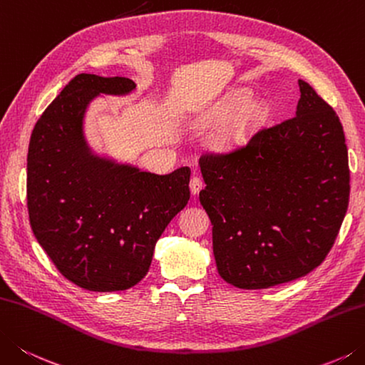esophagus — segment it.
I'll list each match as a JSON object with an SVG mask.
<instances>
[{"mask_svg": "<svg viewBox=\"0 0 365 365\" xmlns=\"http://www.w3.org/2000/svg\"><path fill=\"white\" fill-rule=\"evenodd\" d=\"M189 187H190L192 195H198V192H200V190L203 189V181H202V178H200V176H192Z\"/></svg>", "mask_w": 365, "mask_h": 365, "instance_id": "1", "label": "esophagus"}]
</instances>
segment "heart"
Listing matches in <instances>:
<instances>
[{
  "label": "heart",
  "instance_id": "b5f03b06",
  "mask_svg": "<svg viewBox=\"0 0 365 365\" xmlns=\"http://www.w3.org/2000/svg\"><path fill=\"white\" fill-rule=\"evenodd\" d=\"M251 91L238 88L227 95L206 115V122L221 123L225 122L215 138V148L219 150H233L250 138L252 130L265 114V105L260 100H254Z\"/></svg>",
  "mask_w": 365,
  "mask_h": 365
}]
</instances>
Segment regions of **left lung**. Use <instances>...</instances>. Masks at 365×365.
<instances>
[{"mask_svg": "<svg viewBox=\"0 0 365 365\" xmlns=\"http://www.w3.org/2000/svg\"><path fill=\"white\" fill-rule=\"evenodd\" d=\"M292 119L246 148L202 157L200 203L217 272L240 289H265L314 270L336 238L349 198L345 133L308 82Z\"/></svg>", "mask_w": 365, "mask_h": 365, "instance_id": "1", "label": "left lung"}]
</instances>
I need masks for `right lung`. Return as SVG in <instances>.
I'll use <instances>...</instances> for the list:
<instances>
[{"label":"right lung","mask_w":365,"mask_h":365,"mask_svg":"<svg viewBox=\"0 0 365 365\" xmlns=\"http://www.w3.org/2000/svg\"><path fill=\"white\" fill-rule=\"evenodd\" d=\"M128 78L78 74L33 128L26 202L34 237L82 289L125 291L146 277L157 240L189 202V167L168 175L98 154L86 136L88 106L127 97Z\"/></svg>","instance_id":"add662e5"}]
</instances>
